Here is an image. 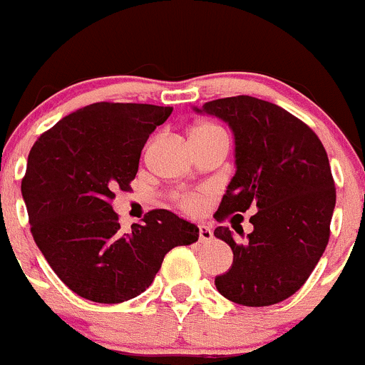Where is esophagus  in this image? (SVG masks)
<instances>
[{
  "label": "esophagus",
  "instance_id": "1",
  "mask_svg": "<svg viewBox=\"0 0 365 365\" xmlns=\"http://www.w3.org/2000/svg\"><path fill=\"white\" fill-rule=\"evenodd\" d=\"M212 240V230L207 225H198V241L200 243H209Z\"/></svg>",
  "mask_w": 365,
  "mask_h": 365
}]
</instances>
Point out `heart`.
<instances>
[{
	"label": "heart",
	"instance_id": "1",
	"mask_svg": "<svg viewBox=\"0 0 365 365\" xmlns=\"http://www.w3.org/2000/svg\"><path fill=\"white\" fill-rule=\"evenodd\" d=\"M212 136L227 138V133L215 122H202V124L195 125L193 133H191V138H212ZM179 204L186 212H200L205 205V193L204 191L184 193L179 197Z\"/></svg>",
	"mask_w": 365,
	"mask_h": 365
}]
</instances>
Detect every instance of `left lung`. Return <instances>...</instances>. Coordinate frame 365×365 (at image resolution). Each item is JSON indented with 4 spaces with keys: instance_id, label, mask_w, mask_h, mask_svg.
I'll return each mask as SVG.
<instances>
[{
    "instance_id": "obj_1",
    "label": "left lung",
    "mask_w": 365,
    "mask_h": 365,
    "mask_svg": "<svg viewBox=\"0 0 365 365\" xmlns=\"http://www.w3.org/2000/svg\"><path fill=\"white\" fill-rule=\"evenodd\" d=\"M195 111L222 118L234 133L236 174L215 218L257 209L243 243L229 227L215 229L234 254L216 289L240 305L279 304L304 286L328 245L335 184L327 150L305 122L257 97L209 101Z\"/></svg>"
}]
</instances>
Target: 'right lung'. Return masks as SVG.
Here are the masks:
<instances>
[{"label":"right lung","mask_w":365,"mask_h":365,"mask_svg":"<svg viewBox=\"0 0 365 365\" xmlns=\"http://www.w3.org/2000/svg\"><path fill=\"white\" fill-rule=\"evenodd\" d=\"M170 106L93 103L41 135L21 182L31 234L61 282L97 304L131 300L153 284L165 255L198 240V227L154 209L124 232L111 207L131 190L150 133Z\"/></svg>","instance_id":"add662e5"}]
</instances>
